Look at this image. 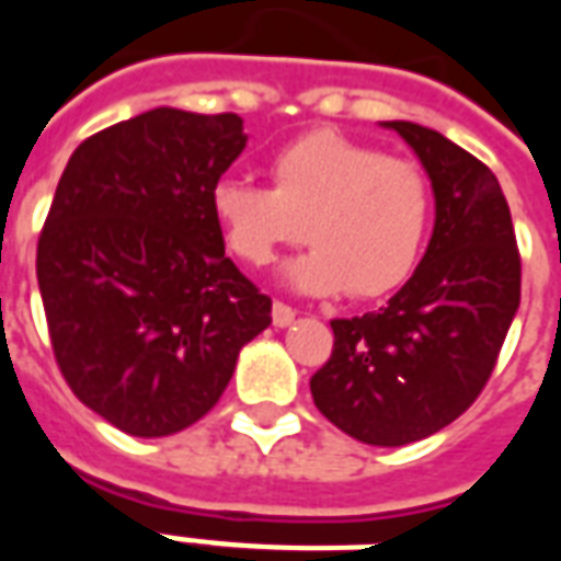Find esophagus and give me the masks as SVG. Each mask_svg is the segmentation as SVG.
I'll list each match as a JSON object with an SVG mask.
<instances>
[{"instance_id": "obj_1", "label": "esophagus", "mask_w": 561, "mask_h": 561, "mask_svg": "<svg viewBox=\"0 0 561 561\" xmlns=\"http://www.w3.org/2000/svg\"><path fill=\"white\" fill-rule=\"evenodd\" d=\"M294 316H297V312H294L288 304H282V300L273 304V324H276V328H288L294 321Z\"/></svg>"}]
</instances>
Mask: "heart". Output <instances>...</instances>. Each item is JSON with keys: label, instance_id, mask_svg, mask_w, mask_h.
Instances as JSON below:
<instances>
[{"label": "heart", "instance_id": "obj_1", "mask_svg": "<svg viewBox=\"0 0 561 561\" xmlns=\"http://www.w3.org/2000/svg\"><path fill=\"white\" fill-rule=\"evenodd\" d=\"M267 176L270 188L219 180L209 192L213 219L243 264L267 267L306 237L316 249L288 267L306 294L381 297L412 276L433 219L421 164L318 128L282 147Z\"/></svg>", "mask_w": 561, "mask_h": 561}]
</instances>
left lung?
Returning a JSON list of instances; mask_svg holds the SVG:
<instances>
[{
	"instance_id": "obj_1",
	"label": "left lung",
	"mask_w": 561,
	"mask_h": 561,
	"mask_svg": "<svg viewBox=\"0 0 561 561\" xmlns=\"http://www.w3.org/2000/svg\"><path fill=\"white\" fill-rule=\"evenodd\" d=\"M433 180L435 228L388 306L336 318L309 388L318 412L364 445L400 447L445 430L481 397L519 306V249L495 173L417 123H385Z\"/></svg>"
}]
</instances>
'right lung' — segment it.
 Instances as JSON below:
<instances>
[{"mask_svg":"<svg viewBox=\"0 0 561 561\" xmlns=\"http://www.w3.org/2000/svg\"><path fill=\"white\" fill-rule=\"evenodd\" d=\"M243 147L237 114L156 107L83 140L59 176L35 255L50 345L75 397L123 433L201 421L270 324L209 209Z\"/></svg>","mask_w":561,"mask_h":561,"instance_id":"obj_1","label":"right lung"}]
</instances>
